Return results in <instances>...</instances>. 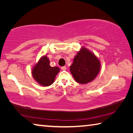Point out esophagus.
I'll list each match as a JSON object with an SVG mask.
<instances>
[{
    "instance_id": "34e87169",
    "label": "esophagus",
    "mask_w": 133,
    "mask_h": 133,
    "mask_svg": "<svg viewBox=\"0 0 133 133\" xmlns=\"http://www.w3.org/2000/svg\"><path fill=\"white\" fill-rule=\"evenodd\" d=\"M66 66H63L62 67V70H66Z\"/></svg>"
}]
</instances>
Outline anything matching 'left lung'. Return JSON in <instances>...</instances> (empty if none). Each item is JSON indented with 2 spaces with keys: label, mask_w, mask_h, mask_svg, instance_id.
<instances>
[{
  "label": "left lung",
  "mask_w": 133,
  "mask_h": 133,
  "mask_svg": "<svg viewBox=\"0 0 133 133\" xmlns=\"http://www.w3.org/2000/svg\"><path fill=\"white\" fill-rule=\"evenodd\" d=\"M100 68L98 58L88 49L82 47L75 56L70 70L76 82L85 84L95 79Z\"/></svg>",
  "instance_id": "1"
}]
</instances>
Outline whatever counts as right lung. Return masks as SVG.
<instances>
[{
  "mask_svg": "<svg viewBox=\"0 0 133 133\" xmlns=\"http://www.w3.org/2000/svg\"><path fill=\"white\" fill-rule=\"evenodd\" d=\"M60 69L50 66V60L46 55L43 56L31 69V75L35 81L42 86L52 84Z\"/></svg>",
  "mask_w": 133,
  "mask_h": 133,
  "instance_id": "1",
  "label": "right lung"
}]
</instances>
